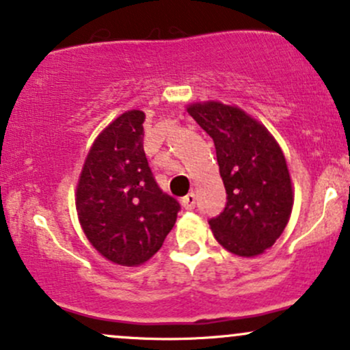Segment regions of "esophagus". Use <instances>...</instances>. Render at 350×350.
Returning <instances> with one entry per match:
<instances>
[{
  "label": "esophagus",
  "instance_id": "34e87169",
  "mask_svg": "<svg viewBox=\"0 0 350 350\" xmlns=\"http://www.w3.org/2000/svg\"><path fill=\"white\" fill-rule=\"evenodd\" d=\"M181 204L185 209H194V206H196V194L194 193L187 194V196H185L181 200Z\"/></svg>",
  "mask_w": 350,
  "mask_h": 350
}]
</instances>
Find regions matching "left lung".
<instances>
[{"instance_id": "obj_1", "label": "left lung", "mask_w": 350, "mask_h": 350, "mask_svg": "<svg viewBox=\"0 0 350 350\" xmlns=\"http://www.w3.org/2000/svg\"><path fill=\"white\" fill-rule=\"evenodd\" d=\"M187 113L213 139L226 206L209 219L223 248L256 256L273 246L292 215L293 189L285 156L263 124L221 102H196Z\"/></svg>"}]
</instances>
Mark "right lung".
Masks as SVG:
<instances>
[{
	"mask_svg": "<svg viewBox=\"0 0 350 350\" xmlns=\"http://www.w3.org/2000/svg\"><path fill=\"white\" fill-rule=\"evenodd\" d=\"M142 110H127L92 144L75 204L87 240L104 258L137 267L159 252L174 226L178 201L154 179L142 146Z\"/></svg>",
	"mask_w": 350,
	"mask_h": 350,
	"instance_id": "1",
	"label": "right lung"
}]
</instances>
